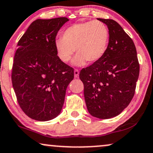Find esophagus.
Returning <instances> with one entry per match:
<instances>
[{
	"label": "esophagus",
	"instance_id": "obj_1",
	"mask_svg": "<svg viewBox=\"0 0 153 153\" xmlns=\"http://www.w3.org/2000/svg\"><path fill=\"white\" fill-rule=\"evenodd\" d=\"M79 74V71L78 69H74V77L75 78H78Z\"/></svg>",
	"mask_w": 153,
	"mask_h": 153
}]
</instances>
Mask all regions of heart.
I'll use <instances>...</instances> for the list:
<instances>
[{"label": "heart", "instance_id": "heart-1", "mask_svg": "<svg viewBox=\"0 0 153 153\" xmlns=\"http://www.w3.org/2000/svg\"><path fill=\"white\" fill-rule=\"evenodd\" d=\"M109 39V30L103 22H80L66 28L62 32V39L54 42V48L57 57L63 63L70 61L75 50L77 54L73 65L81 67L86 62L99 61L106 52Z\"/></svg>", "mask_w": 153, "mask_h": 153}]
</instances>
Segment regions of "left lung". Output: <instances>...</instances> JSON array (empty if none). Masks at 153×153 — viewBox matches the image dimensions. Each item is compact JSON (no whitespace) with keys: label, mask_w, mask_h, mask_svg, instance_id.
Here are the masks:
<instances>
[{"label":"left lung","mask_w":153,"mask_h":153,"mask_svg":"<svg viewBox=\"0 0 153 153\" xmlns=\"http://www.w3.org/2000/svg\"><path fill=\"white\" fill-rule=\"evenodd\" d=\"M108 28L110 39L102 58L80 71L88 111L100 119L119 115L135 94L140 65L134 42L118 22L98 18Z\"/></svg>","instance_id":"8db88e82"}]
</instances>
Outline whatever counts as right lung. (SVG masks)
<instances>
[{"instance_id": "obj_1", "label": "right lung", "mask_w": 153, "mask_h": 153, "mask_svg": "<svg viewBox=\"0 0 153 153\" xmlns=\"http://www.w3.org/2000/svg\"><path fill=\"white\" fill-rule=\"evenodd\" d=\"M67 18L37 19L18 43L12 69L13 87L22 111L32 119L47 121L61 112L74 69L56 55L54 42Z\"/></svg>"}]
</instances>
